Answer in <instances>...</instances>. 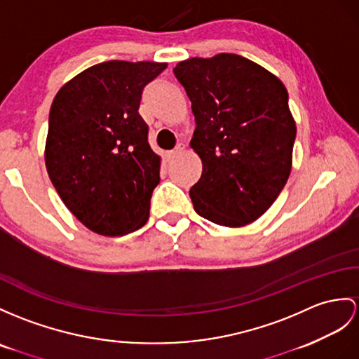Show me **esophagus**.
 I'll return each instance as SVG.
<instances>
[{"label":"esophagus","mask_w":359,"mask_h":359,"mask_svg":"<svg viewBox=\"0 0 359 359\" xmlns=\"http://www.w3.org/2000/svg\"><path fill=\"white\" fill-rule=\"evenodd\" d=\"M184 149H186V146L182 144V143H180L177 147H175L173 151H169V152L165 154V155H168V158H169V160H172V158H175V156H178L180 154L184 152Z\"/></svg>","instance_id":"obj_1"}]
</instances>
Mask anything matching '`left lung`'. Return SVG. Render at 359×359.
Returning <instances> with one entry per match:
<instances>
[{"label":"left lung","instance_id":"8db88e82","mask_svg":"<svg viewBox=\"0 0 359 359\" xmlns=\"http://www.w3.org/2000/svg\"><path fill=\"white\" fill-rule=\"evenodd\" d=\"M173 73L191 102L190 147L203 161L190 189L195 212L230 229L257 221L292 169L297 126L283 82L231 53L181 60Z\"/></svg>","mask_w":359,"mask_h":359}]
</instances>
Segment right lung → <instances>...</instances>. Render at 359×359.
<instances>
[{
  "label": "right lung",
  "mask_w": 359,
  "mask_h": 359,
  "mask_svg": "<svg viewBox=\"0 0 359 359\" xmlns=\"http://www.w3.org/2000/svg\"><path fill=\"white\" fill-rule=\"evenodd\" d=\"M165 62L108 60L62 85L50 108L46 168L62 203L102 236L133 233L149 219L161 156L138 114L146 83Z\"/></svg>",
  "instance_id": "1"
}]
</instances>
